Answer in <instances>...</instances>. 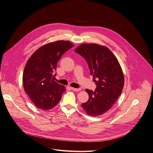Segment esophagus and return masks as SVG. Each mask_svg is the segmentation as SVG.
Returning <instances> with one entry per match:
<instances>
[{"instance_id": "esophagus-1", "label": "esophagus", "mask_w": 153, "mask_h": 153, "mask_svg": "<svg viewBox=\"0 0 153 153\" xmlns=\"http://www.w3.org/2000/svg\"><path fill=\"white\" fill-rule=\"evenodd\" d=\"M71 89H72V90H73L74 91H79L81 90V88H73V87H72Z\"/></svg>"}]
</instances>
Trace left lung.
I'll use <instances>...</instances> for the list:
<instances>
[{"label": "left lung", "mask_w": 153, "mask_h": 153, "mask_svg": "<svg viewBox=\"0 0 153 153\" xmlns=\"http://www.w3.org/2000/svg\"><path fill=\"white\" fill-rule=\"evenodd\" d=\"M74 51L86 60L96 85L94 91L85 89L89 99L82 107L89 116L102 115L117 101L123 88L124 79L119 61L107 48L97 44H83Z\"/></svg>", "instance_id": "8db88e82"}]
</instances>
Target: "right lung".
<instances>
[{
  "label": "right lung",
  "instance_id": "right-lung-1",
  "mask_svg": "<svg viewBox=\"0 0 153 153\" xmlns=\"http://www.w3.org/2000/svg\"><path fill=\"white\" fill-rule=\"evenodd\" d=\"M73 46L68 41L50 43L37 49L27 60L23 74V87L38 108L48 110L60 101L66 90L53 80L52 76L58 61Z\"/></svg>",
  "mask_w": 153,
  "mask_h": 153
}]
</instances>
